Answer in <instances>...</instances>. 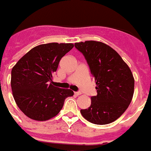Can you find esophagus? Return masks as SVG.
Wrapping results in <instances>:
<instances>
[{
    "mask_svg": "<svg viewBox=\"0 0 151 151\" xmlns=\"http://www.w3.org/2000/svg\"><path fill=\"white\" fill-rule=\"evenodd\" d=\"M75 95L76 96H79V95H81V94H82V93H81V92H75Z\"/></svg>",
    "mask_w": 151,
    "mask_h": 151,
    "instance_id": "obj_1",
    "label": "esophagus"
}]
</instances>
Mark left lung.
Returning a JSON list of instances; mask_svg holds the SVG:
<instances>
[{"instance_id":"obj_1","label":"left lung","mask_w":151,"mask_h":151,"mask_svg":"<svg viewBox=\"0 0 151 151\" xmlns=\"http://www.w3.org/2000/svg\"><path fill=\"white\" fill-rule=\"evenodd\" d=\"M84 55L95 78L97 95L91 106L81 109L90 123L104 125L115 121L126 111L134 91V78L129 66L117 52L103 42L86 41L75 44Z\"/></svg>"}]
</instances>
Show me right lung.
I'll use <instances>...</instances> for the list:
<instances>
[{
    "label": "right lung",
    "instance_id": "add662e5",
    "mask_svg": "<svg viewBox=\"0 0 151 151\" xmlns=\"http://www.w3.org/2000/svg\"><path fill=\"white\" fill-rule=\"evenodd\" d=\"M74 47L71 43L40 45L26 53L11 70V89L19 109L28 117L45 121L55 116L70 89L52 85L61 58Z\"/></svg>",
    "mask_w": 151,
    "mask_h": 151
}]
</instances>
